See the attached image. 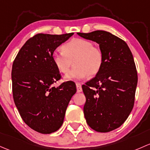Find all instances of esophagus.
I'll return each instance as SVG.
<instances>
[{
    "instance_id": "esophagus-1",
    "label": "esophagus",
    "mask_w": 150,
    "mask_h": 150,
    "mask_svg": "<svg viewBox=\"0 0 150 150\" xmlns=\"http://www.w3.org/2000/svg\"><path fill=\"white\" fill-rule=\"evenodd\" d=\"M76 90L77 92H81L82 91V88H81V84L80 83H76Z\"/></svg>"
}]
</instances>
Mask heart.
Returning a JSON list of instances; mask_svg holds the SVG:
<instances>
[{
	"label": "heart",
	"mask_w": 150,
	"mask_h": 150,
	"mask_svg": "<svg viewBox=\"0 0 150 150\" xmlns=\"http://www.w3.org/2000/svg\"><path fill=\"white\" fill-rule=\"evenodd\" d=\"M62 50L54 51L52 59L56 69L63 74L69 71L74 61V67L64 77L66 81L82 80L88 76H94L102 69L103 51L94 46L91 41L74 38L64 44Z\"/></svg>",
	"instance_id": "heart-1"
}]
</instances>
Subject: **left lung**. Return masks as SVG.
<instances>
[{
    "label": "left lung",
    "instance_id": "1",
    "mask_svg": "<svg viewBox=\"0 0 150 150\" xmlns=\"http://www.w3.org/2000/svg\"><path fill=\"white\" fill-rule=\"evenodd\" d=\"M77 35L98 43L103 53L100 72L82 85L86 123L96 132H111L124 123L134 107L138 76L133 55L126 42L106 31Z\"/></svg>",
    "mask_w": 150,
    "mask_h": 150
}]
</instances>
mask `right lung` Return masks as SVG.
<instances>
[{
  "mask_svg": "<svg viewBox=\"0 0 150 150\" xmlns=\"http://www.w3.org/2000/svg\"><path fill=\"white\" fill-rule=\"evenodd\" d=\"M73 35L38 34L26 42L13 63L15 105L24 123L41 134H51L61 128L68 105L76 92L71 81L52 86L61 74L52 55Z\"/></svg>",
  "mask_w": 150,
  "mask_h": 150,
  "instance_id": "obj_1",
  "label": "right lung"
}]
</instances>
